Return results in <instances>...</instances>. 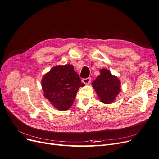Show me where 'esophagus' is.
Listing matches in <instances>:
<instances>
[{"mask_svg": "<svg viewBox=\"0 0 159 159\" xmlns=\"http://www.w3.org/2000/svg\"><path fill=\"white\" fill-rule=\"evenodd\" d=\"M82 82L85 84V85H88L91 82V78H84L82 80Z\"/></svg>", "mask_w": 159, "mask_h": 159, "instance_id": "esophagus-1", "label": "esophagus"}]
</instances>
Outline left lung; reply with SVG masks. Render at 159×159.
Returning <instances> with one entry per match:
<instances>
[{"instance_id": "1", "label": "left lung", "mask_w": 159, "mask_h": 159, "mask_svg": "<svg viewBox=\"0 0 159 159\" xmlns=\"http://www.w3.org/2000/svg\"><path fill=\"white\" fill-rule=\"evenodd\" d=\"M91 84L100 102L105 104L113 102L121 91L120 80L107 69L101 70L100 75Z\"/></svg>"}]
</instances>
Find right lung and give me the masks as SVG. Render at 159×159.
I'll use <instances>...</instances> for the list:
<instances>
[{"mask_svg": "<svg viewBox=\"0 0 159 159\" xmlns=\"http://www.w3.org/2000/svg\"><path fill=\"white\" fill-rule=\"evenodd\" d=\"M74 70L70 64L56 66L42 80L44 97L60 111L68 109L73 105L78 90L85 85Z\"/></svg>", "mask_w": 159, "mask_h": 159, "instance_id": "obj_1", "label": "right lung"}]
</instances>
